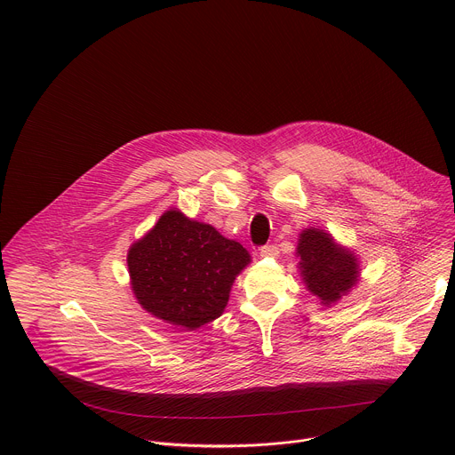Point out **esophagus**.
<instances>
[{
	"label": "esophagus",
	"instance_id": "obj_1",
	"mask_svg": "<svg viewBox=\"0 0 455 455\" xmlns=\"http://www.w3.org/2000/svg\"><path fill=\"white\" fill-rule=\"evenodd\" d=\"M261 257H277L279 255V248L275 244H267L261 248Z\"/></svg>",
	"mask_w": 455,
	"mask_h": 455
}]
</instances>
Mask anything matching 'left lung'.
Wrapping results in <instances>:
<instances>
[{
  "label": "left lung",
  "mask_w": 455,
  "mask_h": 455,
  "mask_svg": "<svg viewBox=\"0 0 455 455\" xmlns=\"http://www.w3.org/2000/svg\"><path fill=\"white\" fill-rule=\"evenodd\" d=\"M299 272L306 290L322 306L331 307L346 297L360 281V261L353 250L337 243L322 228H304L295 250Z\"/></svg>",
  "instance_id": "1"
}]
</instances>
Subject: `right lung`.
<instances>
[{
    "label": "right lung",
    "mask_w": 455,
    "mask_h": 455,
    "mask_svg": "<svg viewBox=\"0 0 455 455\" xmlns=\"http://www.w3.org/2000/svg\"><path fill=\"white\" fill-rule=\"evenodd\" d=\"M248 250L212 225L165 211L127 250L132 290L153 316L188 331L221 316Z\"/></svg>",
    "instance_id": "1"
}]
</instances>
